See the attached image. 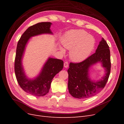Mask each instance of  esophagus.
<instances>
[{
	"mask_svg": "<svg viewBox=\"0 0 124 124\" xmlns=\"http://www.w3.org/2000/svg\"><path fill=\"white\" fill-rule=\"evenodd\" d=\"M64 66L65 68H67L68 67V63L67 61L65 62L64 63Z\"/></svg>",
	"mask_w": 124,
	"mask_h": 124,
	"instance_id": "obj_1",
	"label": "esophagus"
}]
</instances>
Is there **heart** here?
<instances>
[{
  "instance_id": "b5f03b06",
  "label": "heart",
  "mask_w": 124,
  "mask_h": 124,
  "mask_svg": "<svg viewBox=\"0 0 124 124\" xmlns=\"http://www.w3.org/2000/svg\"><path fill=\"white\" fill-rule=\"evenodd\" d=\"M63 45L71 49L70 57L76 62L84 60L93 50L95 40L94 38L82 30H71L65 34L62 39ZM63 51V49H61Z\"/></svg>"
}]
</instances>
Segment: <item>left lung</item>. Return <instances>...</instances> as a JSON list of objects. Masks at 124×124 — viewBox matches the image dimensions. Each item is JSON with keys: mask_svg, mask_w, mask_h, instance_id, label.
Here are the masks:
<instances>
[{"mask_svg": "<svg viewBox=\"0 0 124 124\" xmlns=\"http://www.w3.org/2000/svg\"><path fill=\"white\" fill-rule=\"evenodd\" d=\"M101 62L105 68L106 75L102 80L94 82L89 78L88 70L92 64ZM110 51L107 42L102 38L96 50L95 53L79 63L69 64L68 69L69 92L77 99H86L93 96L105 87L110 72Z\"/></svg>", "mask_w": 124, "mask_h": 124, "instance_id": "1", "label": "left lung"}]
</instances>
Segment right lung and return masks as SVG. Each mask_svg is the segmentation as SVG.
Returning <instances> with one entry per match:
<instances>
[{
	"mask_svg": "<svg viewBox=\"0 0 124 124\" xmlns=\"http://www.w3.org/2000/svg\"><path fill=\"white\" fill-rule=\"evenodd\" d=\"M50 22H42L30 27L22 35L17 43L15 61V72L19 86L30 94L43 96L49 93L51 83L54 77L62 70L64 62L55 58H49L41 72L36 79H28L24 73L22 59L26 44L29 39L42 34H52L50 28Z\"/></svg>",
	"mask_w": 124,
	"mask_h": 124,
	"instance_id": "1",
	"label": "right lung"
}]
</instances>
